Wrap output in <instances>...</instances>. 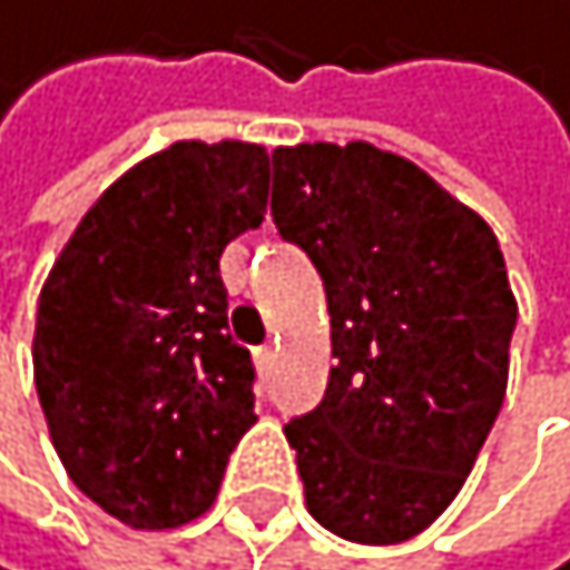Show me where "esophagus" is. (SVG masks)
<instances>
[{"instance_id":"1","label":"esophagus","mask_w":570,"mask_h":570,"mask_svg":"<svg viewBox=\"0 0 570 570\" xmlns=\"http://www.w3.org/2000/svg\"><path fill=\"white\" fill-rule=\"evenodd\" d=\"M276 352H279V348H276V341H268V344H262V348L255 352V358H258V366H262V370H273V366H276Z\"/></svg>"}]
</instances>
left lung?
Wrapping results in <instances>:
<instances>
[{
  "label": "left lung",
  "instance_id": "left-lung-1",
  "mask_svg": "<svg viewBox=\"0 0 570 570\" xmlns=\"http://www.w3.org/2000/svg\"><path fill=\"white\" fill-rule=\"evenodd\" d=\"M273 222L330 308L323 402L283 434L308 513L363 546L420 535L463 489L507 395L518 326L478 212L370 142L273 150Z\"/></svg>",
  "mask_w": 570,
  "mask_h": 570
}]
</instances>
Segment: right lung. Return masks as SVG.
Here are the masks:
<instances>
[{"label":"right lung","mask_w":570,"mask_h":570,"mask_svg":"<svg viewBox=\"0 0 570 570\" xmlns=\"http://www.w3.org/2000/svg\"><path fill=\"white\" fill-rule=\"evenodd\" d=\"M265 204V146L171 142L89 207L38 294L31 358L52 449L128 528L200 518L258 420L218 258Z\"/></svg>","instance_id":"1"}]
</instances>
